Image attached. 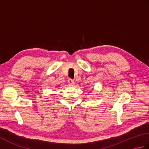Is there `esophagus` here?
I'll return each instance as SVG.
<instances>
[{
  "mask_svg": "<svg viewBox=\"0 0 149 149\" xmlns=\"http://www.w3.org/2000/svg\"><path fill=\"white\" fill-rule=\"evenodd\" d=\"M68 82V83L70 84V85H74V81L71 79H69Z\"/></svg>",
  "mask_w": 149,
  "mask_h": 149,
  "instance_id": "obj_1",
  "label": "esophagus"
}]
</instances>
